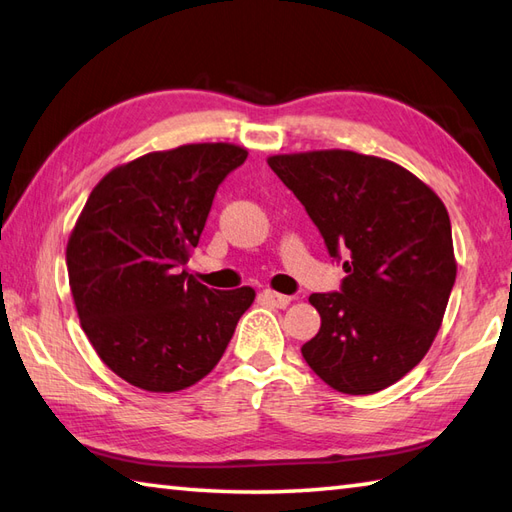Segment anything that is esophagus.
Segmentation results:
<instances>
[{"instance_id": "1", "label": "esophagus", "mask_w": 512, "mask_h": 512, "mask_svg": "<svg viewBox=\"0 0 512 512\" xmlns=\"http://www.w3.org/2000/svg\"><path fill=\"white\" fill-rule=\"evenodd\" d=\"M262 299H264L266 303H270V306H275V308H286V306H290V301H292V297L279 295V292L268 290V288L262 292Z\"/></svg>"}]
</instances>
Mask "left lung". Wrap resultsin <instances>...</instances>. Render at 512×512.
<instances>
[{
    "label": "left lung",
    "instance_id": "1",
    "mask_svg": "<svg viewBox=\"0 0 512 512\" xmlns=\"http://www.w3.org/2000/svg\"><path fill=\"white\" fill-rule=\"evenodd\" d=\"M268 165L306 206L330 255H347L341 292L310 295L321 330L303 358L343 394L394 385L429 352L455 284L447 206L378 156L317 149L270 156Z\"/></svg>",
    "mask_w": 512,
    "mask_h": 512
}]
</instances>
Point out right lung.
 <instances>
[{"label": "right lung", "mask_w": 512, "mask_h": 512, "mask_svg": "<svg viewBox=\"0 0 512 512\" xmlns=\"http://www.w3.org/2000/svg\"><path fill=\"white\" fill-rule=\"evenodd\" d=\"M233 143H193L129 160L92 189L65 262L81 328L125 383L171 394L220 363L255 290H213L182 266L220 182L246 160Z\"/></svg>", "instance_id": "1"}]
</instances>
